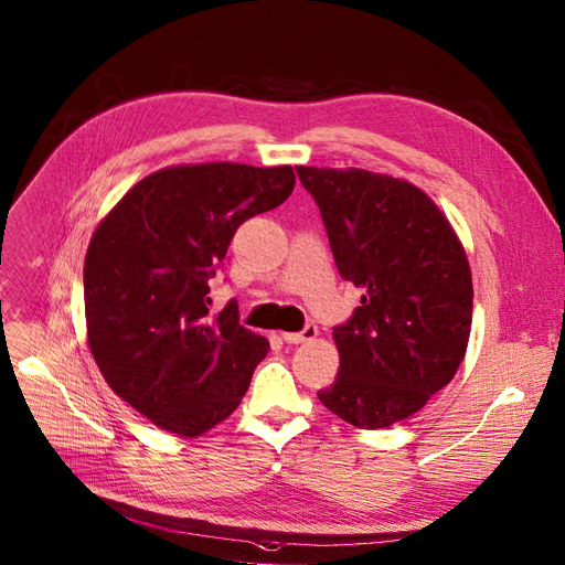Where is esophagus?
Segmentation results:
<instances>
[{
    "instance_id": "esophagus-1",
    "label": "esophagus",
    "mask_w": 565,
    "mask_h": 565,
    "mask_svg": "<svg viewBox=\"0 0 565 565\" xmlns=\"http://www.w3.org/2000/svg\"><path fill=\"white\" fill-rule=\"evenodd\" d=\"M317 326L315 323H308L301 333H282V340L287 342V344H301V342H310V340H315L317 338Z\"/></svg>"
}]
</instances>
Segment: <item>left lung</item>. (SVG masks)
<instances>
[{"mask_svg": "<svg viewBox=\"0 0 565 565\" xmlns=\"http://www.w3.org/2000/svg\"><path fill=\"white\" fill-rule=\"evenodd\" d=\"M321 212L338 271L362 296L333 328L335 383L319 402L358 428L402 422L443 390L466 355L472 274L454 227L406 180L296 166Z\"/></svg>", "mask_w": 565, "mask_h": 565, "instance_id": "left-lung-1", "label": "left lung"}]
</instances>
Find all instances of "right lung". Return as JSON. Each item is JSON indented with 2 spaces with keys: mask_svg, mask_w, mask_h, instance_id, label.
I'll use <instances>...</instances> for the list:
<instances>
[{
  "mask_svg": "<svg viewBox=\"0 0 565 565\" xmlns=\"http://www.w3.org/2000/svg\"><path fill=\"white\" fill-rule=\"evenodd\" d=\"M291 166H171L131 186L84 262L88 347L109 387L154 426L195 438L232 415L269 342L237 301L210 312V278L237 227L282 205Z\"/></svg>",
  "mask_w": 565,
  "mask_h": 565,
  "instance_id": "obj_1",
  "label": "right lung"
}]
</instances>
